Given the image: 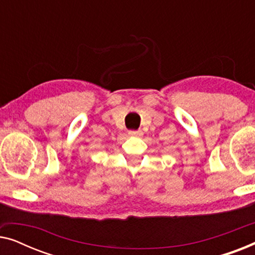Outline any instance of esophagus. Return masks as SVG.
<instances>
[{"label":"esophagus","instance_id":"esophagus-1","mask_svg":"<svg viewBox=\"0 0 255 255\" xmlns=\"http://www.w3.org/2000/svg\"><path fill=\"white\" fill-rule=\"evenodd\" d=\"M128 134L132 135V137H140V135H142V132L140 130H131L128 131Z\"/></svg>","mask_w":255,"mask_h":255}]
</instances>
